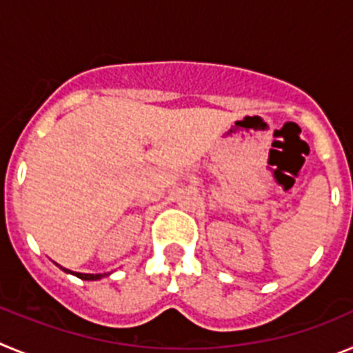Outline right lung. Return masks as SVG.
I'll return each mask as SVG.
<instances>
[{
    "label": "right lung",
    "mask_w": 353,
    "mask_h": 353,
    "mask_svg": "<svg viewBox=\"0 0 353 353\" xmlns=\"http://www.w3.org/2000/svg\"><path fill=\"white\" fill-rule=\"evenodd\" d=\"M60 267V265H58ZM61 270H65V272L68 274H74L76 277H79V279H84V281H97V279H101V277L108 276V274H81V272H72V270H67L63 269V267H60Z\"/></svg>",
    "instance_id": "1"
}]
</instances>
